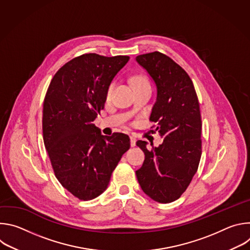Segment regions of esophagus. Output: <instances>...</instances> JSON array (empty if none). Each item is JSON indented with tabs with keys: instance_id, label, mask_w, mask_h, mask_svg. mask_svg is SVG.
I'll return each instance as SVG.
<instances>
[{
	"instance_id": "esophagus-1",
	"label": "esophagus",
	"mask_w": 250,
	"mask_h": 250,
	"mask_svg": "<svg viewBox=\"0 0 250 250\" xmlns=\"http://www.w3.org/2000/svg\"><path fill=\"white\" fill-rule=\"evenodd\" d=\"M129 138H130V146H131L132 147H133V146H135V144H136V139H135V137L130 136Z\"/></svg>"
}]
</instances>
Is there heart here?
<instances>
[{"label": "heart", "mask_w": 250, "mask_h": 250, "mask_svg": "<svg viewBox=\"0 0 250 250\" xmlns=\"http://www.w3.org/2000/svg\"><path fill=\"white\" fill-rule=\"evenodd\" d=\"M131 82H132V84H133L134 88H136V87H140V86H146V85H149V84L147 83L146 79V78H144L142 76H136V77H133V78L131 79ZM114 88H115L114 84H111V85L109 86L108 90H106V93H105V99L108 100V101H109V100H111V98H112V96H113Z\"/></svg>", "instance_id": "heart-1"}]
</instances>
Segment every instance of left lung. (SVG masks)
Segmentation results:
<instances>
[{"label":"left lung","mask_w":250,"mask_h":250,"mask_svg":"<svg viewBox=\"0 0 250 250\" xmlns=\"http://www.w3.org/2000/svg\"><path fill=\"white\" fill-rule=\"evenodd\" d=\"M135 60L156 87L150 120L164 138L157 147L151 144V149L146 141L136 142L146 159L135 174L142 191L155 202L167 204L185 192L198 170L202 153L200 104L189 75L170 57L155 51Z\"/></svg>","instance_id":"left-lung-1"}]
</instances>
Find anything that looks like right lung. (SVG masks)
I'll list each match as a JSON object with an SVG mask.
<instances>
[{
    "label": "right lung",
    "mask_w": 250,
    "mask_h": 250,
    "mask_svg": "<svg viewBox=\"0 0 250 250\" xmlns=\"http://www.w3.org/2000/svg\"><path fill=\"white\" fill-rule=\"evenodd\" d=\"M128 56H78L52 78L43 102L44 146L60 184L80 200H92L109 186L128 135H103L93 124L104 109L105 93Z\"/></svg>",
    "instance_id": "add662e5"
}]
</instances>
